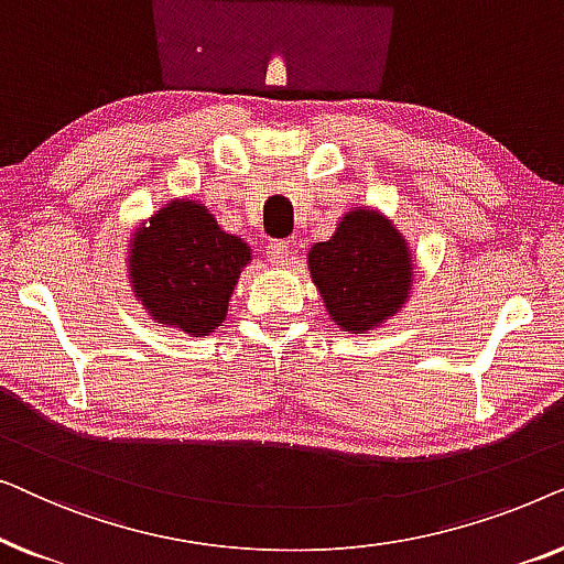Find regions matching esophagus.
<instances>
[{
    "instance_id": "1",
    "label": "esophagus",
    "mask_w": 564,
    "mask_h": 564,
    "mask_svg": "<svg viewBox=\"0 0 564 564\" xmlns=\"http://www.w3.org/2000/svg\"><path fill=\"white\" fill-rule=\"evenodd\" d=\"M264 253H267V259L272 261L274 267H282L284 261L290 259V243H284V241H269V243L264 246Z\"/></svg>"
}]
</instances>
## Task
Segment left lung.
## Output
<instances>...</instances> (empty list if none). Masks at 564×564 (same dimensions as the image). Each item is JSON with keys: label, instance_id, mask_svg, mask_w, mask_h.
Returning <instances> with one entry per match:
<instances>
[{"label": "left lung", "instance_id": "obj_1", "mask_svg": "<svg viewBox=\"0 0 564 564\" xmlns=\"http://www.w3.org/2000/svg\"><path fill=\"white\" fill-rule=\"evenodd\" d=\"M307 272L328 318L346 334L382 328L413 295V253L377 207H351L328 241L307 251Z\"/></svg>", "mask_w": 564, "mask_h": 564}]
</instances>
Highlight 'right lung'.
<instances>
[{
  "label": "right lung",
  "mask_w": 564,
  "mask_h": 564,
  "mask_svg": "<svg viewBox=\"0 0 564 564\" xmlns=\"http://www.w3.org/2000/svg\"><path fill=\"white\" fill-rule=\"evenodd\" d=\"M126 261L130 292L153 323L207 336L226 321L251 246L203 203L176 197L133 230Z\"/></svg>",
  "instance_id": "1"
}]
</instances>
